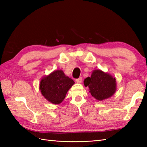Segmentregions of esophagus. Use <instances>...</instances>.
<instances>
[{"label": "esophagus", "mask_w": 147, "mask_h": 147, "mask_svg": "<svg viewBox=\"0 0 147 147\" xmlns=\"http://www.w3.org/2000/svg\"><path fill=\"white\" fill-rule=\"evenodd\" d=\"M76 82L78 83H81L82 82V78H78V79L76 80Z\"/></svg>", "instance_id": "34e87169"}]
</instances>
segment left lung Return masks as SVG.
Wrapping results in <instances>:
<instances>
[{
  "label": "left lung",
  "mask_w": 147,
  "mask_h": 147,
  "mask_svg": "<svg viewBox=\"0 0 147 147\" xmlns=\"http://www.w3.org/2000/svg\"><path fill=\"white\" fill-rule=\"evenodd\" d=\"M84 85L88 86L89 92L97 100L111 97L116 91L117 83L111 74L100 69L92 71L91 76L84 80Z\"/></svg>",
  "instance_id": "8db88e82"
}]
</instances>
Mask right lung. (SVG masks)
<instances>
[{
  "instance_id": "add662e5",
  "label": "right lung",
  "mask_w": 147,
  "mask_h": 147,
  "mask_svg": "<svg viewBox=\"0 0 147 147\" xmlns=\"http://www.w3.org/2000/svg\"><path fill=\"white\" fill-rule=\"evenodd\" d=\"M74 84V81L65 76L63 71L55 70L42 77L39 90L47 100L56 105L64 100L68 90Z\"/></svg>"
}]
</instances>
